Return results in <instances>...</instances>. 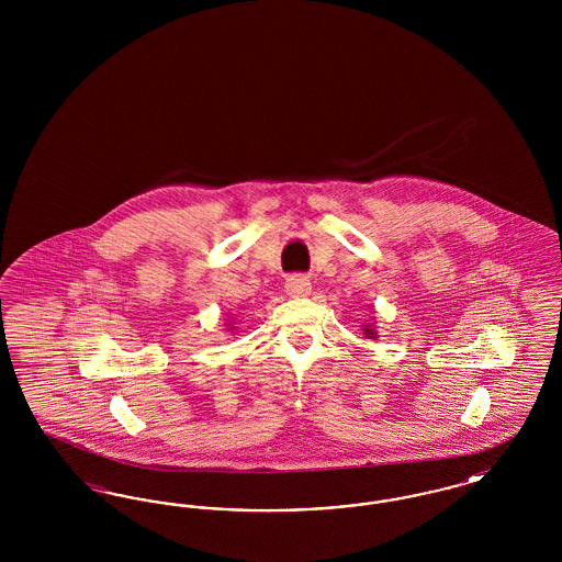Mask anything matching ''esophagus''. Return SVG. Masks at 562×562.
Here are the masks:
<instances>
[{
    "instance_id": "obj_1",
    "label": "esophagus",
    "mask_w": 562,
    "mask_h": 562,
    "mask_svg": "<svg viewBox=\"0 0 562 562\" xmlns=\"http://www.w3.org/2000/svg\"><path fill=\"white\" fill-rule=\"evenodd\" d=\"M284 289H286V293L291 294V296H303V294H307L312 291V282H310V278L303 276V273H293V276L286 278Z\"/></svg>"
}]
</instances>
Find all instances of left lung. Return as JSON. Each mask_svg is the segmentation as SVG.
Segmentation results:
<instances>
[{"label":"left lung","mask_w":562,"mask_h":562,"mask_svg":"<svg viewBox=\"0 0 562 562\" xmlns=\"http://www.w3.org/2000/svg\"><path fill=\"white\" fill-rule=\"evenodd\" d=\"M364 330H367V335H373V337H374L373 328H369V326H367V328H364Z\"/></svg>","instance_id":"left-lung-1"}]
</instances>
